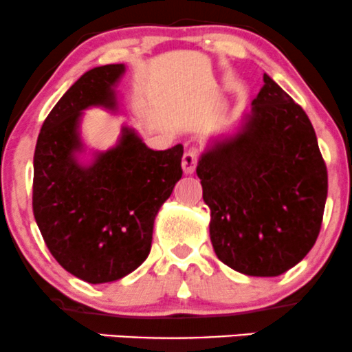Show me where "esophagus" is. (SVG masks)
<instances>
[{"label":"esophagus","mask_w":352,"mask_h":352,"mask_svg":"<svg viewBox=\"0 0 352 352\" xmlns=\"http://www.w3.org/2000/svg\"><path fill=\"white\" fill-rule=\"evenodd\" d=\"M197 152L195 151H187L184 153V157H182V168H184V172L187 173V175H192L193 172H195V167H197Z\"/></svg>","instance_id":"esophagus-1"}]
</instances>
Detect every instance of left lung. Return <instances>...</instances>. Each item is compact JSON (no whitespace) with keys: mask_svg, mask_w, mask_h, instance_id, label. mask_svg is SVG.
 <instances>
[{"mask_svg":"<svg viewBox=\"0 0 352 352\" xmlns=\"http://www.w3.org/2000/svg\"><path fill=\"white\" fill-rule=\"evenodd\" d=\"M232 135L210 140L197 165L218 260L248 276H278L319 235L328 170L311 120L268 74Z\"/></svg>","mask_w":352,"mask_h":352,"instance_id":"left-lung-1","label":"left lung"}]
</instances>
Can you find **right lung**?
Here are the masks:
<instances>
[{
    "mask_svg": "<svg viewBox=\"0 0 352 352\" xmlns=\"http://www.w3.org/2000/svg\"><path fill=\"white\" fill-rule=\"evenodd\" d=\"M124 72V64H107L80 76L46 117L34 151L33 212L44 243L66 272L92 285L144 263L153 220L184 173L182 144L152 151L125 125L116 147L79 160L82 112L117 111Z\"/></svg>",
    "mask_w": 352,
    "mask_h": 352,
    "instance_id": "right-lung-1",
    "label": "right lung"
}]
</instances>
